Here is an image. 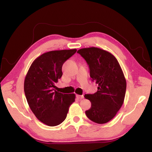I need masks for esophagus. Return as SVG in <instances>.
I'll return each instance as SVG.
<instances>
[{
    "instance_id": "1",
    "label": "esophagus",
    "mask_w": 152,
    "mask_h": 152,
    "mask_svg": "<svg viewBox=\"0 0 152 152\" xmlns=\"http://www.w3.org/2000/svg\"><path fill=\"white\" fill-rule=\"evenodd\" d=\"M76 98H78V99H82V98H83V95H78V94H77V95H76Z\"/></svg>"
}]
</instances>
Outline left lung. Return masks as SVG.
Here are the masks:
<instances>
[{
	"instance_id": "left-lung-1",
	"label": "left lung",
	"mask_w": 152,
	"mask_h": 152,
	"mask_svg": "<svg viewBox=\"0 0 152 152\" xmlns=\"http://www.w3.org/2000/svg\"><path fill=\"white\" fill-rule=\"evenodd\" d=\"M77 52L89 65L92 81L98 85L96 93L85 94L91 102L86 114L93 122L105 124L114 118L124 102L126 90L124 73L115 56L104 50L90 47Z\"/></svg>"
}]
</instances>
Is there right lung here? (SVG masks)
<instances>
[{
    "label": "right lung",
    "mask_w": 152,
    "mask_h": 152,
    "mask_svg": "<svg viewBox=\"0 0 152 152\" xmlns=\"http://www.w3.org/2000/svg\"><path fill=\"white\" fill-rule=\"evenodd\" d=\"M76 49L44 53L34 60L24 83L28 104L37 118L45 124L56 126L66 117L75 101V94H63L54 90L62 76V66Z\"/></svg>",
    "instance_id": "add662e5"
}]
</instances>
